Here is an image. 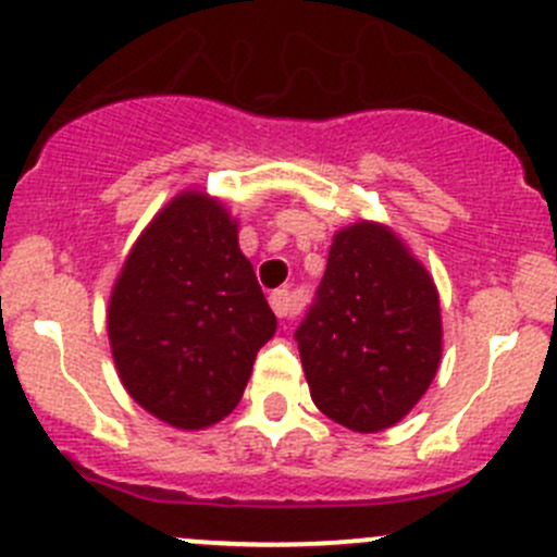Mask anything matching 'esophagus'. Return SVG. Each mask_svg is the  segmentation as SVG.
<instances>
[{
  "label": "esophagus",
  "instance_id": "obj_1",
  "mask_svg": "<svg viewBox=\"0 0 557 557\" xmlns=\"http://www.w3.org/2000/svg\"><path fill=\"white\" fill-rule=\"evenodd\" d=\"M269 305H272V310H274V314H277L280 320H290V318H296L294 296H290L288 290H285V288L274 290V294L269 296Z\"/></svg>",
  "mask_w": 557,
  "mask_h": 557
}]
</instances>
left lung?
Segmentation results:
<instances>
[{"mask_svg":"<svg viewBox=\"0 0 557 557\" xmlns=\"http://www.w3.org/2000/svg\"><path fill=\"white\" fill-rule=\"evenodd\" d=\"M294 339L314 407L350 431H383L420 401L440 367L434 280L396 234L356 223L334 237Z\"/></svg>","mask_w":557,"mask_h":557,"instance_id":"1","label":"left lung"}]
</instances>
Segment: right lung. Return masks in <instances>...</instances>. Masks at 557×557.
<instances>
[{
  "instance_id": "add662e5",
  "label": "right lung",
  "mask_w": 557,
  "mask_h": 557,
  "mask_svg": "<svg viewBox=\"0 0 557 557\" xmlns=\"http://www.w3.org/2000/svg\"><path fill=\"white\" fill-rule=\"evenodd\" d=\"M277 331L237 223L188 190L156 215L112 288L107 334L128 396L174 429H205L243 398Z\"/></svg>"
}]
</instances>
